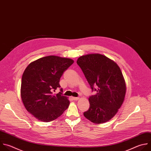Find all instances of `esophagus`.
<instances>
[{"instance_id":"esophagus-1","label":"esophagus","mask_w":151,"mask_h":151,"mask_svg":"<svg viewBox=\"0 0 151 151\" xmlns=\"http://www.w3.org/2000/svg\"><path fill=\"white\" fill-rule=\"evenodd\" d=\"M72 99L74 101H77L79 99V98L78 97H72Z\"/></svg>"}]
</instances>
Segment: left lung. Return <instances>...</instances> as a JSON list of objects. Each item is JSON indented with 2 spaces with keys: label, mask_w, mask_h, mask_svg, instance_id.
<instances>
[{
  "label": "left lung",
  "mask_w": 151,
  "mask_h": 151,
  "mask_svg": "<svg viewBox=\"0 0 151 151\" xmlns=\"http://www.w3.org/2000/svg\"><path fill=\"white\" fill-rule=\"evenodd\" d=\"M77 63L83 71L90 87L96 91L90 96V107L84 116L95 124L108 122L122 106L126 85L122 72L112 59L99 53L81 56ZM97 85L98 88H94Z\"/></svg>",
  "instance_id": "left-lung-1"
}]
</instances>
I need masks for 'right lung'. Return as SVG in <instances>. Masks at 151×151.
Masks as SVG:
<instances>
[{
  "label": "right lung",
  "mask_w": 151,
  "mask_h": 151,
  "mask_svg": "<svg viewBox=\"0 0 151 151\" xmlns=\"http://www.w3.org/2000/svg\"><path fill=\"white\" fill-rule=\"evenodd\" d=\"M73 63L71 59L50 55L31 63L24 70L21 86L22 101L28 112L40 121L52 122L68 108V98L61 92L54 95L53 91L61 87L60 78Z\"/></svg>",
  "instance_id": "add662e5"
}]
</instances>
